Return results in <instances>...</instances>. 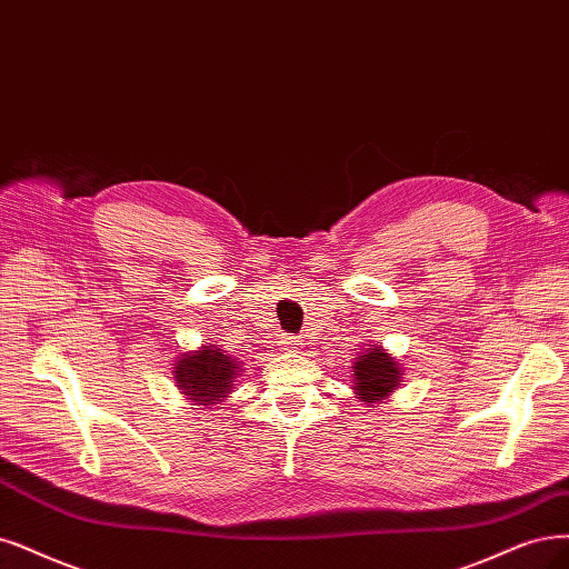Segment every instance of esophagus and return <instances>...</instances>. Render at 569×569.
<instances>
[{
  "label": "esophagus",
  "instance_id": "obj_1",
  "mask_svg": "<svg viewBox=\"0 0 569 569\" xmlns=\"http://www.w3.org/2000/svg\"><path fill=\"white\" fill-rule=\"evenodd\" d=\"M281 351H288V353H296L300 349V340L292 338V335H283L281 342H279Z\"/></svg>",
  "mask_w": 569,
  "mask_h": 569
}]
</instances>
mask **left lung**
<instances>
[{
  "mask_svg": "<svg viewBox=\"0 0 569 569\" xmlns=\"http://www.w3.org/2000/svg\"><path fill=\"white\" fill-rule=\"evenodd\" d=\"M353 393L366 408L387 403L403 382V368L382 345H366L353 359Z\"/></svg>",
  "mask_w": 569,
  "mask_h": 569,
  "instance_id": "left-lung-1",
  "label": "left lung"
}]
</instances>
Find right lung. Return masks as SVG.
I'll list each match as a JSON object with an SVG mask.
<instances>
[{
	"label": "right lung",
	"mask_w": 569,
	"mask_h": 569,
	"mask_svg": "<svg viewBox=\"0 0 569 569\" xmlns=\"http://www.w3.org/2000/svg\"><path fill=\"white\" fill-rule=\"evenodd\" d=\"M243 372L241 363L229 356L220 345H201L192 351H180L173 363V380L189 406L208 410L224 403L237 389V377Z\"/></svg>",
	"instance_id": "right-lung-1"
}]
</instances>
